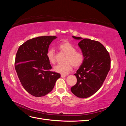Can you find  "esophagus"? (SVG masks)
I'll use <instances>...</instances> for the list:
<instances>
[{
  "mask_svg": "<svg viewBox=\"0 0 126 126\" xmlns=\"http://www.w3.org/2000/svg\"><path fill=\"white\" fill-rule=\"evenodd\" d=\"M66 76V75H63V74H62L61 75V77H62V78H63V77H65Z\"/></svg>",
  "mask_w": 126,
  "mask_h": 126,
  "instance_id": "esophagus-1",
  "label": "esophagus"
}]
</instances>
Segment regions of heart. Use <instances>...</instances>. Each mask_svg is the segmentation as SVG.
<instances>
[{"instance_id":"obj_1","label":"heart","mask_w":126,"mask_h":126,"mask_svg":"<svg viewBox=\"0 0 126 126\" xmlns=\"http://www.w3.org/2000/svg\"><path fill=\"white\" fill-rule=\"evenodd\" d=\"M60 50L67 54L64 59L65 63H59L54 67V70L58 73L66 75L71 70L72 67H79L84 62L85 56L83 52L80 50H76L74 46L70 42L65 41L58 45ZM47 57L49 62L55 63V53L53 49H49L47 52Z\"/></svg>"}]
</instances>
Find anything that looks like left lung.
<instances>
[{"instance_id": "left-lung-1", "label": "left lung", "mask_w": 126, "mask_h": 126, "mask_svg": "<svg viewBox=\"0 0 126 126\" xmlns=\"http://www.w3.org/2000/svg\"><path fill=\"white\" fill-rule=\"evenodd\" d=\"M80 39L78 43L85 56L84 62L74 75L76 84L71 92L81 98L89 97L100 88L110 69V57L106 48L100 42L72 36Z\"/></svg>"}]
</instances>
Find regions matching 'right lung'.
Listing matches in <instances>:
<instances>
[{
  "label": "right lung",
  "instance_id": "add662e5",
  "mask_svg": "<svg viewBox=\"0 0 126 126\" xmlns=\"http://www.w3.org/2000/svg\"><path fill=\"white\" fill-rule=\"evenodd\" d=\"M56 36H41L26 41L19 47L15 67L22 86L28 93L44 96L53 89L60 74L50 71L47 52Z\"/></svg>",
  "mask_w": 126,
  "mask_h": 126
}]
</instances>
